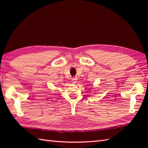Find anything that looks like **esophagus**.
Wrapping results in <instances>:
<instances>
[{
    "label": "esophagus",
    "mask_w": 148,
    "mask_h": 148,
    "mask_svg": "<svg viewBox=\"0 0 148 148\" xmlns=\"http://www.w3.org/2000/svg\"><path fill=\"white\" fill-rule=\"evenodd\" d=\"M71 82H72L73 83H76L77 82V78H71Z\"/></svg>",
    "instance_id": "34e87169"
}]
</instances>
